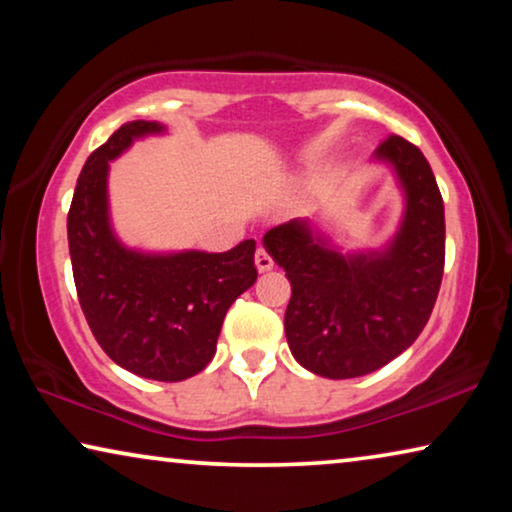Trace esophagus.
<instances>
[{
    "label": "esophagus",
    "instance_id": "1",
    "mask_svg": "<svg viewBox=\"0 0 512 512\" xmlns=\"http://www.w3.org/2000/svg\"><path fill=\"white\" fill-rule=\"evenodd\" d=\"M254 261H256V268H258V272H268V270H272V265H275V261H272V256H270L268 251H265L263 247H258V249H256Z\"/></svg>",
    "mask_w": 512,
    "mask_h": 512
}]
</instances>
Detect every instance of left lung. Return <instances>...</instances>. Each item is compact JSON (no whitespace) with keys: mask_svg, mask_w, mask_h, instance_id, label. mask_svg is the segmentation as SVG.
I'll list each match as a JSON object with an SVG mask.
<instances>
[{"mask_svg":"<svg viewBox=\"0 0 512 512\" xmlns=\"http://www.w3.org/2000/svg\"><path fill=\"white\" fill-rule=\"evenodd\" d=\"M373 158L391 167L405 200L387 247L342 254L307 219L263 235L291 282L284 331L293 359L328 380L368 375L403 354L424 331L443 279L445 207L429 160L398 135Z\"/></svg>","mask_w":512,"mask_h":512,"instance_id":"1","label":"left lung"}]
</instances>
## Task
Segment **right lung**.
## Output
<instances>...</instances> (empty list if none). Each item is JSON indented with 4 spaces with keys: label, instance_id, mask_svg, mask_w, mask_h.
<instances>
[{
    "label": "right lung",
    "instance_id": "obj_1",
    "mask_svg": "<svg viewBox=\"0 0 512 512\" xmlns=\"http://www.w3.org/2000/svg\"><path fill=\"white\" fill-rule=\"evenodd\" d=\"M165 125L132 121L90 153L67 214V240L81 310L118 366L146 380L181 382L214 359L228 307L254 286L256 242L223 254L130 249L109 219V163Z\"/></svg>",
    "mask_w": 512,
    "mask_h": 512
}]
</instances>
